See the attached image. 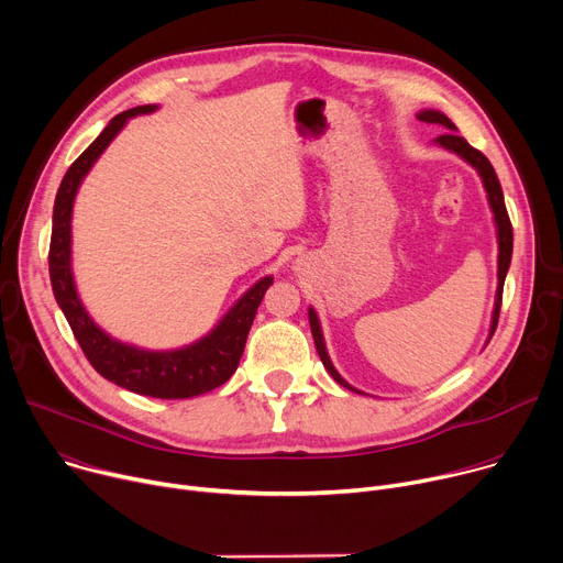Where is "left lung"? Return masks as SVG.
Segmentation results:
<instances>
[{"instance_id":"obj_1","label":"left lung","mask_w":563,"mask_h":563,"mask_svg":"<svg viewBox=\"0 0 563 563\" xmlns=\"http://www.w3.org/2000/svg\"><path fill=\"white\" fill-rule=\"evenodd\" d=\"M420 121L424 123H438V125H444L449 130H455V125L440 112H433V110H427V112H420L418 114ZM440 145H444L446 150H453L455 155L463 157L465 162H470L483 177V184H485V190H487V197H489V203H492V211H494V220H496V227H498V291H496V305H494V321H492V334L498 325V314H500V302H503V283H505V274L509 269V261H512V222H509V216H507V209H505V199H503V190H500V184H498V177L489 164V159L483 155L481 150H476L474 145L467 143V139L457 136L455 132H446V134H440L435 139ZM310 314V325H312V336H314V343H317V350H319V356L323 366L328 368V373L345 388L354 390L352 386H347L341 375L334 371L330 356L325 352V343H323V334H321V325H319V319L314 314V310L308 312ZM360 393V390H354Z\"/></svg>"}]
</instances>
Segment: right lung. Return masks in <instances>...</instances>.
<instances>
[{"mask_svg":"<svg viewBox=\"0 0 563 563\" xmlns=\"http://www.w3.org/2000/svg\"><path fill=\"white\" fill-rule=\"evenodd\" d=\"M157 110L155 106H139L128 112L117 114L110 125L98 134V139L69 166L67 175L56 195L54 207V231L48 244V276L54 287L56 300L65 312L71 332L82 347L87 362L98 375L128 388L136 395L157 399H186L201 393H209L222 386L238 368L251 323L258 312L265 291L274 283L272 276L255 283L222 319V323L201 341L186 345L181 350L150 352L134 345L119 343L96 328L82 302L76 294L71 278V209L76 190L100 157L110 141L119 134L130 117L147 114Z\"/></svg>","mask_w":563,"mask_h":563,"instance_id":"1","label":"right lung"}]
</instances>
